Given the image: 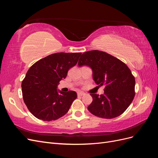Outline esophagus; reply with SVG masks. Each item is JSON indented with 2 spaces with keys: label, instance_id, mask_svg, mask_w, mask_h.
<instances>
[{
  "label": "esophagus",
  "instance_id": "34e87169",
  "mask_svg": "<svg viewBox=\"0 0 158 158\" xmlns=\"http://www.w3.org/2000/svg\"><path fill=\"white\" fill-rule=\"evenodd\" d=\"M77 95H78V96H82V95H85V93L83 92H78L77 93Z\"/></svg>",
  "mask_w": 158,
  "mask_h": 158
}]
</instances>
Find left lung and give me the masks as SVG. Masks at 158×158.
<instances>
[{
	"label": "left lung",
	"instance_id": "8db88e82",
	"mask_svg": "<svg viewBox=\"0 0 158 158\" xmlns=\"http://www.w3.org/2000/svg\"><path fill=\"white\" fill-rule=\"evenodd\" d=\"M86 65L93 71V79L104 94H91L93 101L88 107L94 115L103 118L118 117L126 111L135 98V78L131 70L121 60L98 50L85 52L78 66Z\"/></svg>",
	"mask_w": 158,
	"mask_h": 158
}]
</instances>
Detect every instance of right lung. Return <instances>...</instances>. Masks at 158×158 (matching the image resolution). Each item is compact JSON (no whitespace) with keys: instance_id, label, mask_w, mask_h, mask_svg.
<instances>
[{"instance_id":"obj_1","label":"right lung","mask_w":158,"mask_h":158,"mask_svg":"<svg viewBox=\"0 0 158 158\" xmlns=\"http://www.w3.org/2000/svg\"><path fill=\"white\" fill-rule=\"evenodd\" d=\"M81 52H57L37 61L22 82L23 102L33 116L44 121H55L69 111L77 98L74 91L63 92L57 85L77 63Z\"/></svg>"}]
</instances>
